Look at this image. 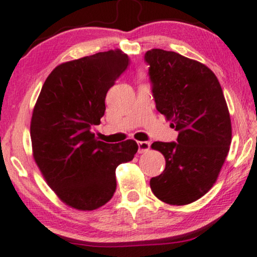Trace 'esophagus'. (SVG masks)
Returning a JSON list of instances; mask_svg holds the SVG:
<instances>
[{"label":"esophagus","instance_id":"1","mask_svg":"<svg viewBox=\"0 0 257 257\" xmlns=\"http://www.w3.org/2000/svg\"><path fill=\"white\" fill-rule=\"evenodd\" d=\"M138 146H139V153H146L149 151V148H151V144L147 141H139Z\"/></svg>","mask_w":257,"mask_h":257}]
</instances>
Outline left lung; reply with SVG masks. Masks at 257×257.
Wrapping results in <instances>:
<instances>
[{
    "label": "left lung",
    "instance_id": "left-lung-1",
    "mask_svg": "<svg viewBox=\"0 0 257 257\" xmlns=\"http://www.w3.org/2000/svg\"><path fill=\"white\" fill-rule=\"evenodd\" d=\"M158 111L179 133L178 142L152 145L165 157V171L151 179L155 197L186 205L216 183L230 144L231 119L222 86L206 65L172 51L145 54Z\"/></svg>",
    "mask_w": 257,
    "mask_h": 257
}]
</instances>
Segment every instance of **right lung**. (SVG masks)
<instances>
[{
  "instance_id": "add662e5",
  "label": "right lung",
  "mask_w": 257,
  "mask_h": 257,
  "mask_svg": "<svg viewBox=\"0 0 257 257\" xmlns=\"http://www.w3.org/2000/svg\"><path fill=\"white\" fill-rule=\"evenodd\" d=\"M121 50L66 61L45 80L31 121L33 158L58 198L73 209L92 211L111 199L116 168L132 161L134 140L105 144L91 132L105 111V96L124 72Z\"/></svg>"
}]
</instances>
